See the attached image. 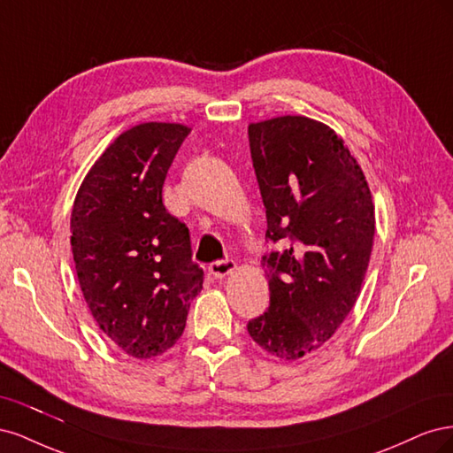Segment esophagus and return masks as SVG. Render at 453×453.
Masks as SVG:
<instances>
[{"label": "esophagus", "instance_id": "34e87169", "mask_svg": "<svg viewBox=\"0 0 453 453\" xmlns=\"http://www.w3.org/2000/svg\"><path fill=\"white\" fill-rule=\"evenodd\" d=\"M234 270H236V263H234V260H230V258L215 260V263L210 265V273L217 280H223V278L230 276V273Z\"/></svg>", "mask_w": 453, "mask_h": 453}]
</instances>
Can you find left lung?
Wrapping results in <instances>:
<instances>
[{
  "label": "left lung",
  "instance_id": "obj_1",
  "mask_svg": "<svg viewBox=\"0 0 453 453\" xmlns=\"http://www.w3.org/2000/svg\"><path fill=\"white\" fill-rule=\"evenodd\" d=\"M248 132L266 238H287V250L263 257L270 308L248 331L273 357L298 361L338 331L361 295L376 228L372 193L325 122L281 115Z\"/></svg>",
  "mask_w": 453,
  "mask_h": 453
}]
</instances>
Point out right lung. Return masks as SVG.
<instances>
[{"instance_id":"obj_1","label":"right lung","mask_w":453,"mask_h":453,"mask_svg":"<svg viewBox=\"0 0 453 453\" xmlns=\"http://www.w3.org/2000/svg\"><path fill=\"white\" fill-rule=\"evenodd\" d=\"M188 132L181 122L155 120L119 134L73 202L81 291L100 331L134 359L168 351L202 291L188 228L162 203L164 180Z\"/></svg>"}]
</instances>
